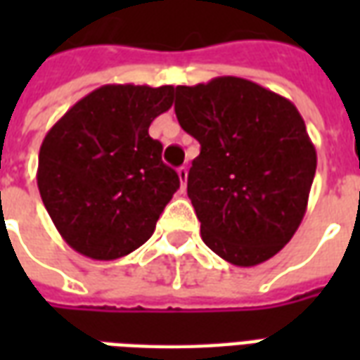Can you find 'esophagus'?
<instances>
[{"instance_id": "34e87169", "label": "esophagus", "mask_w": 360, "mask_h": 360, "mask_svg": "<svg viewBox=\"0 0 360 360\" xmlns=\"http://www.w3.org/2000/svg\"><path fill=\"white\" fill-rule=\"evenodd\" d=\"M177 175H179V181H181V191H185V185H187V177H188L187 165H181L179 169H177Z\"/></svg>"}]
</instances>
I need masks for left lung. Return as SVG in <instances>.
<instances>
[{"label": "left lung", "mask_w": 360, "mask_h": 360, "mask_svg": "<svg viewBox=\"0 0 360 360\" xmlns=\"http://www.w3.org/2000/svg\"><path fill=\"white\" fill-rule=\"evenodd\" d=\"M175 115L200 142L187 195L206 247L235 266L278 255L299 229L316 173L301 113L239 77L175 89Z\"/></svg>", "instance_id": "left-lung-1"}]
</instances>
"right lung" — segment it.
Listing matches in <instances>:
<instances>
[{"instance_id": "obj_1", "label": "right lung", "mask_w": 360, "mask_h": 360, "mask_svg": "<svg viewBox=\"0 0 360 360\" xmlns=\"http://www.w3.org/2000/svg\"><path fill=\"white\" fill-rule=\"evenodd\" d=\"M172 103L173 86L105 84L44 136L38 191L71 249L115 260L154 233L179 175L162 162V142L148 127Z\"/></svg>"}]
</instances>
